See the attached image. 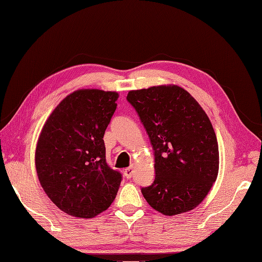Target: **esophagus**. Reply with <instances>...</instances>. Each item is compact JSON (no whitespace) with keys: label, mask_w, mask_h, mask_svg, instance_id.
Returning <instances> with one entry per match:
<instances>
[{"label":"esophagus","mask_w":262,"mask_h":262,"mask_svg":"<svg viewBox=\"0 0 262 262\" xmlns=\"http://www.w3.org/2000/svg\"><path fill=\"white\" fill-rule=\"evenodd\" d=\"M133 172H135V169H133V166L126 167V169L124 170V176H125V178H127V179H129V178H132Z\"/></svg>","instance_id":"obj_1"}]
</instances>
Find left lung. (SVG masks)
Instances as JSON below:
<instances>
[{"label":"left lung","instance_id":"left-lung-1","mask_svg":"<svg viewBox=\"0 0 262 262\" xmlns=\"http://www.w3.org/2000/svg\"><path fill=\"white\" fill-rule=\"evenodd\" d=\"M149 137L155 179L141 188L152 209L165 215L196 208L218 177V141L203 108L178 85H159L127 93Z\"/></svg>","mask_w":262,"mask_h":262}]
</instances>
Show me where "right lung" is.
<instances>
[{"instance_id":"1","label":"right lung","mask_w":262,"mask_h":262,"mask_svg":"<svg viewBox=\"0 0 262 262\" xmlns=\"http://www.w3.org/2000/svg\"><path fill=\"white\" fill-rule=\"evenodd\" d=\"M117 92L82 89L54 108L39 135L35 165L54 204L76 218L110 208L122 181L106 162L103 135L116 110Z\"/></svg>"}]
</instances>
